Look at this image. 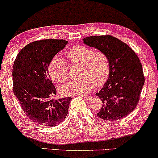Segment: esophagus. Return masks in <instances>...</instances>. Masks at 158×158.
<instances>
[{"mask_svg": "<svg viewBox=\"0 0 158 158\" xmlns=\"http://www.w3.org/2000/svg\"><path fill=\"white\" fill-rule=\"evenodd\" d=\"M84 98L86 101H90L92 98V96H84Z\"/></svg>", "mask_w": 158, "mask_h": 158, "instance_id": "obj_1", "label": "esophagus"}]
</instances>
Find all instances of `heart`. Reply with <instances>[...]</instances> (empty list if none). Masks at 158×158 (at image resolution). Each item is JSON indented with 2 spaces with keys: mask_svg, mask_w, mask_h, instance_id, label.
<instances>
[{
  "mask_svg": "<svg viewBox=\"0 0 158 158\" xmlns=\"http://www.w3.org/2000/svg\"><path fill=\"white\" fill-rule=\"evenodd\" d=\"M70 65L81 67L78 81H70L60 87V93L64 96H84L92 91L94 86L105 84L110 73L109 59L104 52L94 50L84 45L75 46L67 52ZM48 73L56 83L68 79V68L64 61L56 56L48 65Z\"/></svg>",
  "mask_w": 158,
  "mask_h": 158,
  "instance_id": "obj_1",
  "label": "heart"
}]
</instances>
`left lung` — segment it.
I'll return each instance as SVG.
<instances>
[{"label":"left lung","mask_w":158,"mask_h":158,"mask_svg":"<svg viewBox=\"0 0 158 158\" xmlns=\"http://www.w3.org/2000/svg\"><path fill=\"white\" fill-rule=\"evenodd\" d=\"M83 41L87 46L104 52L109 59V78L96 94L103 103L97 116L110 121L128 116L139 102L145 83L139 58L128 45L110 35L87 37Z\"/></svg>","instance_id":"1"}]
</instances>
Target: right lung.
I'll return each mask as SVG.
<instances>
[{
  "mask_svg": "<svg viewBox=\"0 0 158 158\" xmlns=\"http://www.w3.org/2000/svg\"><path fill=\"white\" fill-rule=\"evenodd\" d=\"M68 43L64 40H42L23 48L13 67V93L25 114L33 122L55 126L65 119L71 97L52 99L56 91L48 73L54 56Z\"/></svg>",
  "mask_w": 158,
  "mask_h": 158,
  "instance_id": "1",
  "label": "right lung"
}]
</instances>
